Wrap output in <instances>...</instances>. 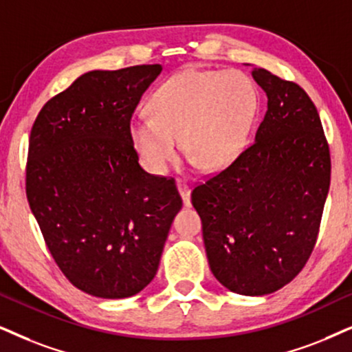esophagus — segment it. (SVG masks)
Listing matches in <instances>:
<instances>
[{
  "instance_id": "1",
  "label": "esophagus",
  "mask_w": 352,
  "mask_h": 352,
  "mask_svg": "<svg viewBox=\"0 0 352 352\" xmlns=\"http://www.w3.org/2000/svg\"><path fill=\"white\" fill-rule=\"evenodd\" d=\"M177 188H179V193L182 199H184V206L190 208L191 206V198H190V188L185 184H177Z\"/></svg>"
}]
</instances>
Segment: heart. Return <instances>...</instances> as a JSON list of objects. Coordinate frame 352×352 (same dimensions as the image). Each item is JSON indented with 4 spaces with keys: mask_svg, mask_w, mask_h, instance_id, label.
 I'll return each mask as SVG.
<instances>
[{
    "mask_svg": "<svg viewBox=\"0 0 352 352\" xmlns=\"http://www.w3.org/2000/svg\"><path fill=\"white\" fill-rule=\"evenodd\" d=\"M253 82L240 71L185 69L153 92L149 115L131 120V148L153 175L168 170L177 148L188 164L219 172L237 161L245 149L256 117Z\"/></svg>",
    "mask_w": 352,
    "mask_h": 352,
    "instance_id": "b5f03b06",
    "label": "heart"
}]
</instances>
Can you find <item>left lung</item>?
Wrapping results in <instances>:
<instances>
[{"label": "left lung", "instance_id": "1", "mask_svg": "<svg viewBox=\"0 0 352 352\" xmlns=\"http://www.w3.org/2000/svg\"><path fill=\"white\" fill-rule=\"evenodd\" d=\"M252 76L268 97L255 141L198 185L191 203L214 278L235 294L265 296L291 283L314 250L331 161L304 89L263 68Z\"/></svg>", "mask_w": 352, "mask_h": 352}]
</instances>
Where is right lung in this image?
I'll list each match as a JSON object with an SVG mask.
<instances>
[{
    "mask_svg": "<svg viewBox=\"0 0 352 352\" xmlns=\"http://www.w3.org/2000/svg\"><path fill=\"white\" fill-rule=\"evenodd\" d=\"M161 65L94 69L47 102L30 131L25 193L73 286L124 299L153 281L182 198L141 168L128 124Z\"/></svg>",
    "mask_w": 352,
    "mask_h": 352,
    "instance_id": "obj_1",
    "label": "right lung"
}]
</instances>
